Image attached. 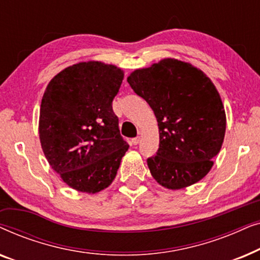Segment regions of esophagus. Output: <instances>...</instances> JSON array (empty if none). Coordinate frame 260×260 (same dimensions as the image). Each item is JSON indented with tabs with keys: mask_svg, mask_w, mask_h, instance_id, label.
<instances>
[{
	"mask_svg": "<svg viewBox=\"0 0 260 260\" xmlns=\"http://www.w3.org/2000/svg\"><path fill=\"white\" fill-rule=\"evenodd\" d=\"M140 141H141V136H137V137L133 138V143H134L135 145H137L138 143H140Z\"/></svg>",
	"mask_w": 260,
	"mask_h": 260,
	"instance_id": "obj_1",
	"label": "esophagus"
}]
</instances>
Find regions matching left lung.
Segmentation results:
<instances>
[{"label":"left lung","mask_w":260,"mask_h":260,"mask_svg":"<svg viewBox=\"0 0 260 260\" xmlns=\"http://www.w3.org/2000/svg\"><path fill=\"white\" fill-rule=\"evenodd\" d=\"M127 83L157 118L159 148L147 159L152 177L173 190L204 179L226 131L225 109L212 80L189 62L167 58L134 71Z\"/></svg>","instance_id":"left-lung-1"}]
</instances>
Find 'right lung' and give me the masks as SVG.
<instances>
[{
  "label": "right lung",
  "mask_w": 260,
  "mask_h": 260,
  "mask_svg": "<svg viewBox=\"0 0 260 260\" xmlns=\"http://www.w3.org/2000/svg\"><path fill=\"white\" fill-rule=\"evenodd\" d=\"M123 78L115 65L87 61L62 70L46 87L39 118L42 151L78 191L94 194L109 187L129 148L112 110Z\"/></svg>",
  "instance_id": "obj_1"
}]
</instances>
